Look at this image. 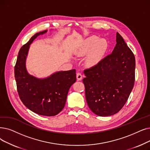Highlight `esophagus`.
Masks as SVG:
<instances>
[{
  "instance_id": "1",
  "label": "esophagus",
  "mask_w": 150,
  "mask_h": 150,
  "mask_svg": "<svg viewBox=\"0 0 150 150\" xmlns=\"http://www.w3.org/2000/svg\"><path fill=\"white\" fill-rule=\"evenodd\" d=\"M76 79L78 80H81L83 79V76L80 73H77L76 74Z\"/></svg>"
}]
</instances>
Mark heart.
<instances>
[{"label":"heart","mask_w":150,"mask_h":150,"mask_svg":"<svg viewBox=\"0 0 150 150\" xmlns=\"http://www.w3.org/2000/svg\"><path fill=\"white\" fill-rule=\"evenodd\" d=\"M108 48V43L104 39L93 36L87 39L82 46L76 51V54L83 56L88 54L86 64L88 67L97 66L103 59Z\"/></svg>","instance_id":"obj_1"}]
</instances>
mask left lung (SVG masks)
Listing matches in <instances>:
<instances>
[{
    "mask_svg": "<svg viewBox=\"0 0 150 150\" xmlns=\"http://www.w3.org/2000/svg\"><path fill=\"white\" fill-rule=\"evenodd\" d=\"M135 56L121 35L116 33L112 53L96 66L84 70L88 105L94 113L108 116L118 113L125 105L135 81Z\"/></svg>",
    "mask_w": 150,
    "mask_h": 150,
    "instance_id": "1",
    "label": "left lung"
}]
</instances>
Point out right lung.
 Listing matches in <instances>:
<instances>
[{
    "label": "right lung",
    "mask_w": 150,
    "mask_h": 150,
    "mask_svg": "<svg viewBox=\"0 0 150 150\" xmlns=\"http://www.w3.org/2000/svg\"><path fill=\"white\" fill-rule=\"evenodd\" d=\"M47 32L35 34L21 48L15 66V77L18 95L24 105L38 115L53 116L64 108L69 90L76 81V70L57 71L43 79L28 74L25 59L30 45Z\"/></svg>",
    "instance_id": "add662e5"
}]
</instances>
